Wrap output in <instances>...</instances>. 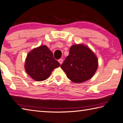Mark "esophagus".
<instances>
[{"label": "esophagus", "mask_w": 123, "mask_h": 123, "mask_svg": "<svg viewBox=\"0 0 123 123\" xmlns=\"http://www.w3.org/2000/svg\"><path fill=\"white\" fill-rule=\"evenodd\" d=\"M58 62L60 64H62V62H63V60H62V59H60L58 60Z\"/></svg>", "instance_id": "esophagus-1"}]
</instances>
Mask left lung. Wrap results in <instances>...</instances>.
Masks as SVG:
<instances>
[{
  "label": "left lung",
  "mask_w": 123,
  "mask_h": 123,
  "mask_svg": "<svg viewBox=\"0 0 123 123\" xmlns=\"http://www.w3.org/2000/svg\"><path fill=\"white\" fill-rule=\"evenodd\" d=\"M69 80L81 83L90 79L98 68V59L90 49L83 44L72 45L69 54L61 66Z\"/></svg>",
  "instance_id": "left-lung-1"
}]
</instances>
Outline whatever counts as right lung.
I'll list each match as a JSON object with an SVG mask.
<instances>
[{"label": "right lung", "mask_w": 123, "mask_h": 123, "mask_svg": "<svg viewBox=\"0 0 123 123\" xmlns=\"http://www.w3.org/2000/svg\"><path fill=\"white\" fill-rule=\"evenodd\" d=\"M59 66V62L54 59L52 52L45 45L31 51L27 55L25 64L26 73L36 81L47 79L53 70Z\"/></svg>", "instance_id": "add662e5"}]
</instances>
